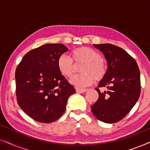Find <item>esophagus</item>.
<instances>
[{"instance_id":"1","label":"esophagus","mask_w":150,"mask_h":150,"mask_svg":"<svg viewBox=\"0 0 150 150\" xmlns=\"http://www.w3.org/2000/svg\"><path fill=\"white\" fill-rule=\"evenodd\" d=\"M76 91L78 93H85L87 91V89H80V88H76Z\"/></svg>"}]
</instances>
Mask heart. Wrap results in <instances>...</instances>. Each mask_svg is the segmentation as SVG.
Returning a JSON list of instances; mask_svg holds the SVG:
<instances>
[{"label": "heart", "mask_w": 150, "mask_h": 150, "mask_svg": "<svg viewBox=\"0 0 150 150\" xmlns=\"http://www.w3.org/2000/svg\"><path fill=\"white\" fill-rule=\"evenodd\" d=\"M85 62L81 71L83 74L73 76L69 83L77 88H84L91 85L94 79L100 81L105 75L106 65L101 54L89 47H81L71 52V57L62 54L57 60V67L62 75L70 77L74 72V63Z\"/></svg>", "instance_id": "obj_1"}]
</instances>
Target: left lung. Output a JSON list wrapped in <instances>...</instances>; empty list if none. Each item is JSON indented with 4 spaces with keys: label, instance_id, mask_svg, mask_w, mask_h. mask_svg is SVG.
<instances>
[{
    "label": "left lung",
    "instance_id": "8db88e82",
    "mask_svg": "<svg viewBox=\"0 0 150 150\" xmlns=\"http://www.w3.org/2000/svg\"><path fill=\"white\" fill-rule=\"evenodd\" d=\"M103 53L107 70L98 87H106L91 106L98 120L113 124L122 120L137 103L141 93L140 71L136 61L120 47L110 44H93Z\"/></svg>",
    "mask_w": 150,
    "mask_h": 150
}]
</instances>
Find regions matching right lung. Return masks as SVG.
<instances>
[{
  "instance_id": "right-lung-1",
  "label": "right lung",
  "mask_w": 150,
  "mask_h": 150,
  "mask_svg": "<svg viewBox=\"0 0 150 150\" xmlns=\"http://www.w3.org/2000/svg\"><path fill=\"white\" fill-rule=\"evenodd\" d=\"M67 50L62 44L43 45L26 53L18 65V103L37 122L48 124L58 120L65 112L69 97L76 93L57 67L59 56Z\"/></svg>"
}]
</instances>
